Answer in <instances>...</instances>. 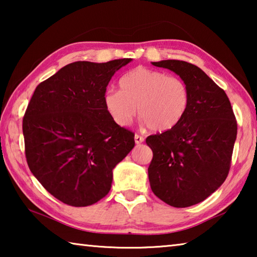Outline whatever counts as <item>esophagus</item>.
Wrapping results in <instances>:
<instances>
[{
  "instance_id": "34e87169",
  "label": "esophagus",
  "mask_w": 257,
  "mask_h": 257,
  "mask_svg": "<svg viewBox=\"0 0 257 257\" xmlns=\"http://www.w3.org/2000/svg\"><path fill=\"white\" fill-rule=\"evenodd\" d=\"M143 142H144V137L139 136V135H135V143L136 144H142Z\"/></svg>"
}]
</instances>
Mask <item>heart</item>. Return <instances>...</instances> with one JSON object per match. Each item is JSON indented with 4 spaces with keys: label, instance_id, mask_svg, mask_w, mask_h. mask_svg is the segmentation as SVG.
Here are the masks:
<instances>
[{
    "label": "heart",
    "instance_id": "heart-1",
    "mask_svg": "<svg viewBox=\"0 0 257 257\" xmlns=\"http://www.w3.org/2000/svg\"><path fill=\"white\" fill-rule=\"evenodd\" d=\"M120 89L104 94V106L114 122L127 127L136 115L153 132L164 133L178 125L189 104V92L179 77L138 67L120 79Z\"/></svg>",
    "mask_w": 257,
    "mask_h": 257
}]
</instances>
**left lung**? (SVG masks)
I'll return each instance as SVG.
<instances>
[{
  "label": "left lung",
  "instance_id": "left-lung-1",
  "mask_svg": "<svg viewBox=\"0 0 257 257\" xmlns=\"http://www.w3.org/2000/svg\"><path fill=\"white\" fill-rule=\"evenodd\" d=\"M181 78L189 104L178 125L146 138L153 151L152 191L173 207L203 202L228 176L237 122L227 94L201 68L179 60L152 62Z\"/></svg>",
  "mask_w": 257,
  "mask_h": 257
}]
</instances>
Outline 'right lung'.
<instances>
[{
    "mask_svg": "<svg viewBox=\"0 0 257 257\" xmlns=\"http://www.w3.org/2000/svg\"><path fill=\"white\" fill-rule=\"evenodd\" d=\"M77 61L41 82L23 120L28 167L59 201L81 207L111 189L113 169L135 146V135L104 106L113 75L132 62Z\"/></svg>",
    "mask_w": 257,
    "mask_h": 257,
    "instance_id": "obj_1",
    "label": "right lung"
}]
</instances>
